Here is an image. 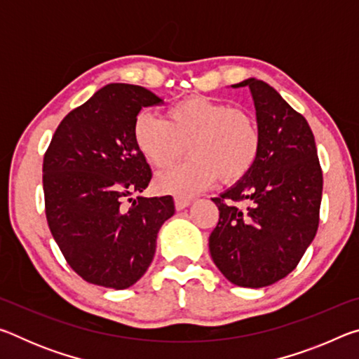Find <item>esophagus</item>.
Segmentation results:
<instances>
[{
  "instance_id": "esophagus-1",
  "label": "esophagus",
  "mask_w": 359,
  "mask_h": 359,
  "mask_svg": "<svg viewBox=\"0 0 359 359\" xmlns=\"http://www.w3.org/2000/svg\"><path fill=\"white\" fill-rule=\"evenodd\" d=\"M191 201H193L191 198H187V196H175V199H174L175 209H177V210L185 209V208H188V205L191 204Z\"/></svg>"
}]
</instances>
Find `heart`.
<instances>
[{"label": "heart", "mask_w": 359, "mask_h": 359, "mask_svg": "<svg viewBox=\"0 0 359 359\" xmlns=\"http://www.w3.org/2000/svg\"><path fill=\"white\" fill-rule=\"evenodd\" d=\"M137 150L155 168H166L185 154L191 158L156 175L163 193L194 194L220 177L234 184L257 165L263 135L258 121L241 109L205 96H188L169 106L166 120L142 111L133 123Z\"/></svg>", "instance_id": "heart-1"}]
</instances>
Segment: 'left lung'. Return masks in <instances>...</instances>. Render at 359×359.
I'll list each match as a JSON object with an SVG mask.
<instances>
[{
	"label": "left lung",
	"mask_w": 359,
	"mask_h": 359,
	"mask_svg": "<svg viewBox=\"0 0 359 359\" xmlns=\"http://www.w3.org/2000/svg\"><path fill=\"white\" fill-rule=\"evenodd\" d=\"M233 87L250 88L263 144L252 171L212 198L220 218L209 250L231 283L263 288L287 277L317 234L323 174L311 126L278 92L253 77Z\"/></svg>",
	"instance_id": "1"
}]
</instances>
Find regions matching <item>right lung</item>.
Segmentation results:
<instances>
[{
  "mask_svg": "<svg viewBox=\"0 0 359 359\" xmlns=\"http://www.w3.org/2000/svg\"><path fill=\"white\" fill-rule=\"evenodd\" d=\"M163 102L150 90L109 83L58 125L42 165L46 217L65 259L85 282L125 290L154 259L172 196H137L151 171L133 139L142 107Z\"/></svg>",
  "mask_w": 359,
  "mask_h": 359,
  "instance_id": "1",
  "label": "right lung"
}]
</instances>
